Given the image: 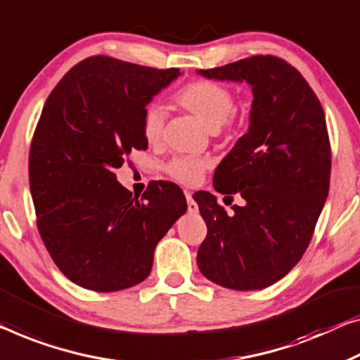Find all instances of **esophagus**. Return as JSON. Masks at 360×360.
<instances>
[{"label": "esophagus", "instance_id": "34e87169", "mask_svg": "<svg viewBox=\"0 0 360 360\" xmlns=\"http://www.w3.org/2000/svg\"><path fill=\"white\" fill-rule=\"evenodd\" d=\"M184 194H186V198H187V210H189V213H197L198 207H197V203L194 202V198H192V194L189 191H186Z\"/></svg>", "mask_w": 360, "mask_h": 360}]
</instances>
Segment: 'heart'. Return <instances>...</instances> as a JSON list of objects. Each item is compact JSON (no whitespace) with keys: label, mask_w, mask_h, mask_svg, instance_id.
Listing matches in <instances>:
<instances>
[{"label":"heart","mask_w":360,"mask_h":360,"mask_svg":"<svg viewBox=\"0 0 360 360\" xmlns=\"http://www.w3.org/2000/svg\"><path fill=\"white\" fill-rule=\"evenodd\" d=\"M176 103L192 112L208 131H218L234 110V95L226 85L213 80H195L187 84L174 95ZM165 124V111L153 105L146 111L142 120L143 139L155 146L162 141ZM208 163L198 158H174L166 165V173L174 181L186 186H194L200 181Z\"/></svg>","instance_id":"heart-1"}]
</instances>
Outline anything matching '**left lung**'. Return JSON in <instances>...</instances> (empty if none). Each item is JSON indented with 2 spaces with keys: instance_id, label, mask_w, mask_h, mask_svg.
Returning a JSON list of instances; mask_svg holds the SVG:
<instances>
[{
  "instance_id": "left-lung-1",
  "label": "left lung",
  "mask_w": 360,
  "mask_h": 360,
  "mask_svg": "<svg viewBox=\"0 0 360 360\" xmlns=\"http://www.w3.org/2000/svg\"><path fill=\"white\" fill-rule=\"evenodd\" d=\"M197 74L245 82L254 95L248 132L213 176L214 189L238 194L244 203L228 214L214 195H194L208 229L197 265L223 288L264 289L304 255L328 197L331 153L323 110L297 69L275 56Z\"/></svg>"
}]
</instances>
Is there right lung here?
<instances>
[{"label": "right lung", "instance_id": "add662e5", "mask_svg": "<svg viewBox=\"0 0 360 360\" xmlns=\"http://www.w3.org/2000/svg\"><path fill=\"white\" fill-rule=\"evenodd\" d=\"M179 76L92 56L43 106L29 157L32 200L43 244L79 286L112 292L142 283L157 244L187 210L171 182H152L139 200L115 174L132 150L147 148V105Z\"/></svg>", "mask_w": 360, "mask_h": 360}]
</instances>
